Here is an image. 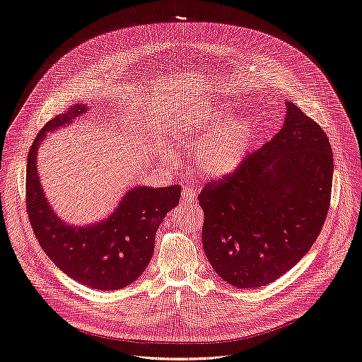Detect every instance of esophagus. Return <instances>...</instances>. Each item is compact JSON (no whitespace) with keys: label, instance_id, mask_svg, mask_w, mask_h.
Returning <instances> with one entry per match:
<instances>
[{"label":"esophagus","instance_id":"esophagus-1","mask_svg":"<svg viewBox=\"0 0 362 362\" xmlns=\"http://www.w3.org/2000/svg\"><path fill=\"white\" fill-rule=\"evenodd\" d=\"M197 197V190L194 187L185 185L182 188V202H194Z\"/></svg>","mask_w":362,"mask_h":362}]
</instances>
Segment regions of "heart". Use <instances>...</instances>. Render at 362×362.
Instances as JSON below:
<instances>
[{
  "mask_svg": "<svg viewBox=\"0 0 362 362\" xmlns=\"http://www.w3.org/2000/svg\"><path fill=\"white\" fill-rule=\"evenodd\" d=\"M180 134L182 141L197 148V166L212 178L234 174L246 160L253 141L249 122H234L231 115L219 109L184 119Z\"/></svg>",
  "mask_w": 362,
  "mask_h": 362,
  "instance_id": "b5f03b06",
  "label": "heart"
}]
</instances>
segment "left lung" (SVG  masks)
Listing matches in <instances>:
<instances>
[{
    "mask_svg": "<svg viewBox=\"0 0 362 362\" xmlns=\"http://www.w3.org/2000/svg\"><path fill=\"white\" fill-rule=\"evenodd\" d=\"M283 128L234 174L203 187L202 243L219 277L240 288L267 286L309 252L330 208L329 136L295 103Z\"/></svg>",
    "mask_w": 362,
    "mask_h": 362,
    "instance_id": "left-lung-1",
    "label": "left lung"
}]
</instances>
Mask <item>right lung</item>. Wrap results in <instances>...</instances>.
Masks as SVG:
<instances>
[{"mask_svg": "<svg viewBox=\"0 0 362 362\" xmlns=\"http://www.w3.org/2000/svg\"><path fill=\"white\" fill-rule=\"evenodd\" d=\"M87 112L75 105L49 119L30 146L26 163V211L40 246L64 274L97 290H117L134 283L147 268L154 237L163 218L180 203L181 185L134 187L116 211L101 222L75 227L48 204L37 170L38 148L54 131Z\"/></svg>", "mask_w": 362, "mask_h": 362, "instance_id": "right-lung-1", "label": "right lung"}]
</instances>
